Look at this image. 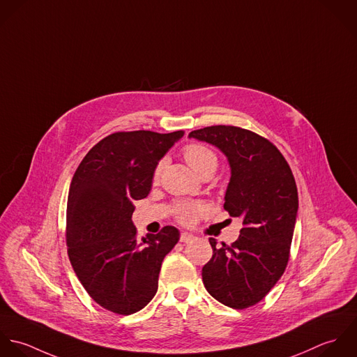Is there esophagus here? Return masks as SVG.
<instances>
[{
  "label": "esophagus",
  "instance_id": "obj_1",
  "mask_svg": "<svg viewBox=\"0 0 357 357\" xmlns=\"http://www.w3.org/2000/svg\"><path fill=\"white\" fill-rule=\"evenodd\" d=\"M193 240H195V236H193V234L186 233V231L181 233V241H182V243H190V241H193Z\"/></svg>",
  "mask_w": 357,
  "mask_h": 357
}]
</instances>
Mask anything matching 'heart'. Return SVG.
Masks as SVG:
<instances>
[{
    "mask_svg": "<svg viewBox=\"0 0 357 357\" xmlns=\"http://www.w3.org/2000/svg\"><path fill=\"white\" fill-rule=\"evenodd\" d=\"M183 157L186 160V162L192 167V169L202 175L204 171L207 169H214L218 165V158L214 151L204 146V144H199V143H190L183 149ZM164 168V160H161L155 169H154V178L157 179ZM204 211V206L202 204H196V203H181L176 207V216L181 222L185 223H190L193 222L199 215Z\"/></svg>",
    "mask_w": 357,
    "mask_h": 357,
    "instance_id": "b5f03b06",
    "label": "heart"
}]
</instances>
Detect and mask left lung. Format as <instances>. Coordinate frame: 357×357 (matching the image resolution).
Returning a JSON list of instances; mask_svg holds the SVG:
<instances>
[{
	"label": "left lung",
	"mask_w": 357,
	"mask_h": 357,
	"mask_svg": "<svg viewBox=\"0 0 357 357\" xmlns=\"http://www.w3.org/2000/svg\"><path fill=\"white\" fill-rule=\"evenodd\" d=\"M189 138L207 142L227 158L230 181L225 210L243 223L238 238L216 247L203 266V283L220 303L245 309L273 288L289 258L298 192L283 154L268 139L231 126L192 131Z\"/></svg>",
	"instance_id": "8db88e82"
}]
</instances>
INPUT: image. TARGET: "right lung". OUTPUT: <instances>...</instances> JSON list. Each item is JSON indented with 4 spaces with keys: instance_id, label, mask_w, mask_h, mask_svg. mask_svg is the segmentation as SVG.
<instances>
[{
    "instance_id": "add662e5",
    "label": "right lung",
    "mask_w": 357,
    "mask_h": 357,
    "mask_svg": "<svg viewBox=\"0 0 357 357\" xmlns=\"http://www.w3.org/2000/svg\"><path fill=\"white\" fill-rule=\"evenodd\" d=\"M183 131L116 132L96 143L74 172L68 197V252L91 298L119 314H132L155 295L164 257L179 240L165 226L137 238L134 200L144 199L154 169Z\"/></svg>"
}]
</instances>
